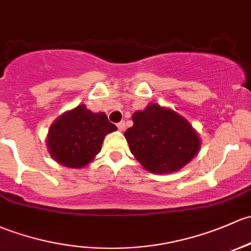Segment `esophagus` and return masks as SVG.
Here are the masks:
<instances>
[{
  "label": "esophagus",
  "mask_w": 251,
  "mask_h": 251,
  "mask_svg": "<svg viewBox=\"0 0 251 251\" xmlns=\"http://www.w3.org/2000/svg\"><path fill=\"white\" fill-rule=\"evenodd\" d=\"M117 126H118L119 131H124V128H125V121H120Z\"/></svg>",
  "instance_id": "1"
}]
</instances>
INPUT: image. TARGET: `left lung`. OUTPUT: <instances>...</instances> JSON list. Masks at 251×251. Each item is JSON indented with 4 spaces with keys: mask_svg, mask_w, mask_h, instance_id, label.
I'll return each mask as SVG.
<instances>
[{
    "mask_svg": "<svg viewBox=\"0 0 251 251\" xmlns=\"http://www.w3.org/2000/svg\"><path fill=\"white\" fill-rule=\"evenodd\" d=\"M133 126L124 133L131 152L144 170L155 174L178 172L199 154L201 138L191 124L157 103L134 112Z\"/></svg>",
    "mask_w": 251,
    "mask_h": 251,
    "instance_id": "left-lung-1",
    "label": "left lung"
}]
</instances>
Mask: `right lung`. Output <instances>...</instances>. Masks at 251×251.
Instances as JSON below:
<instances>
[{"label":"right lung","mask_w":251,"mask_h":251,"mask_svg":"<svg viewBox=\"0 0 251 251\" xmlns=\"http://www.w3.org/2000/svg\"><path fill=\"white\" fill-rule=\"evenodd\" d=\"M117 131L103 112L94 113L85 104L66 110L49 127L47 148L61 166L83 168L101 151L108 133Z\"/></svg>","instance_id":"right-lung-1"}]
</instances>
